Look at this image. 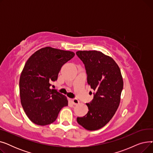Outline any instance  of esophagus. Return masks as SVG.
Wrapping results in <instances>:
<instances>
[{
	"label": "esophagus",
	"mask_w": 153,
	"mask_h": 153,
	"mask_svg": "<svg viewBox=\"0 0 153 153\" xmlns=\"http://www.w3.org/2000/svg\"><path fill=\"white\" fill-rule=\"evenodd\" d=\"M69 100L75 105H78V104L79 103V101L76 99H69Z\"/></svg>",
	"instance_id": "esophagus-1"
}]
</instances>
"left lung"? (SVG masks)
I'll use <instances>...</instances> for the list:
<instances>
[{
  "instance_id": "left-lung-1",
  "label": "left lung",
  "mask_w": 153,
  "mask_h": 153,
  "mask_svg": "<svg viewBox=\"0 0 153 153\" xmlns=\"http://www.w3.org/2000/svg\"><path fill=\"white\" fill-rule=\"evenodd\" d=\"M76 54L85 65L88 84L95 92L92 102L86 103L87 114L77 121L87 130H97L109 122L118 108L123 87L121 71L113 58L100 51H78Z\"/></svg>"
}]
</instances>
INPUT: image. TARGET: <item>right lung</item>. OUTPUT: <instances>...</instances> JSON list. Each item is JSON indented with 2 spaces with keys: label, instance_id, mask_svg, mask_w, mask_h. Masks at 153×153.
<instances>
[{
  "label": "right lung",
  "instance_id": "1",
  "mask_svg": "<svg viewBox=\"0 0 153 153\" xmlns=\"http://www.w3.org/2000/svg\"><path fill=\"white\" fill-rule=\"evenodd\" d=\"M74 55V52L48 46L36 51L26 62L19 81L20 100L35 124L53 123L61 108L68 105L66 96L50 89V83L57 80L63 64Z\"/></svg>",
  "mask_w": 153,
  "mask_h": 153
}]
</instances>
